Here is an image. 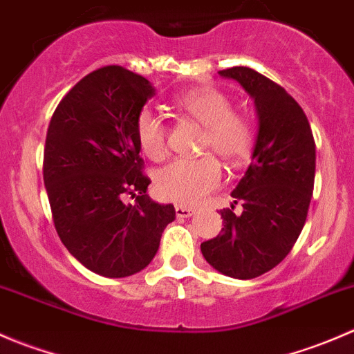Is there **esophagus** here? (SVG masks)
Wrapping results in <instances>:
<instances>
[{
	"instance_id": "1",
	"label": "esophagus",
	"mask_w": 354,
	"mask_h": 354,
	"mask_svg": "<svg viewBox=\"0 0 354 354\" xmlns=\"http://www.w3.org/2000/svg\"><path fill=\"white\" fill-rule=\"evenodd\" d=\"M195 214V209H190V207L176 205V216L178 217H192Z\"/></svg>"
}]
</instances>
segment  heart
<instances>
[{"mask_svg":"<svg viewBox=\"0 0 354 354\" xmlns=\"http://www.w3.org/2000/svg\"><path fill=\"white\" fill-rule=\"evenodd\" d=\"M183 113L203 124L200 151H214L230 166H238L253 147V128L241 114L233 113L230 97L216 88H192L176 99ZM138 145L149 159L160 160L167 154V131L162 118L142 109L135 124ZM223 181V167L216 157L176 159L157 173L156 192L162 200L183 205L200 203Z\"/></svg>","mask_w":354,"mask_h":354,"instance_id":"heart-1","label":"heart"}]
</instances>
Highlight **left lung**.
Returning a JSON list of instances; mask_svg holds the SVG:
<instances>
[{"label":"left lung","mask_w":354,"mask_h":354,"mask_svg":"<svg viewBox=\"0 0 354 354\" xmlns=\"http://www.w3.org/2000/svg\"><path fill=\"white\" fill-rule=\"evenodd\" d=\"M236 80L257 111L252 162L233 190L243 212L221 210L223 233L200 245L202 255L224 276L253 279L283 262L298 240L315 181V140L298 102L259 71L233 66L219 71Z\"/></svg>","instance_id":"left-lung-1"}]
</instances>
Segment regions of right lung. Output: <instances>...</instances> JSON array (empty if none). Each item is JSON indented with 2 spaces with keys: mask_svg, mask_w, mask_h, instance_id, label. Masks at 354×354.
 <instances>
[{
  "mask_svg": "<svg viewBox=\"0 0 354 354\" xmlns=\"http://www.w3.org/2000/svg\"><path fill=\"white\" fill-rule=\"evenodd\" d=\"M156 95L147 78L104 66L82 78L51 118L44 149V185L53 221L68 252L92 272H140L176 217L171 203L147 195L135 124ZM137 196L133 206L124 197Z\"/></svg>",
  "mask_w": 354,
  "mask_h": 354,
  "instance_id": "obj_1",
  "label": "right lung"
}]
</instances>
